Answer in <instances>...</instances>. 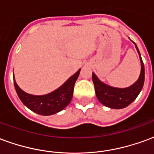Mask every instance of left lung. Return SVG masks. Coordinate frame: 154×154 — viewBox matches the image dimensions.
Listing matches in <instances>:
<instances>
[{"label": "left lung", "instance_id": "obj_1", "mask_svg": "<svg viewBox=\"0 0 154 154\" xmlns=\"http://www.w3.org/2000/svg\"><path fill=\"white\" fill-rule=\"evenodd\" d=\"M133 43L135 45L141 63V72L139 77L133 85L125 88L110 87L101 82L97 75L92 72V81L95 86V91L97 99L105 106L116 110L123 109L132 103L142 90L144 82V65L139 48L134 42Z\"/></svg>", "mask_w": 154, "mask_h": 154}]
</instances>
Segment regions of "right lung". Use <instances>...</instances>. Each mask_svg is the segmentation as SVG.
I'll list each match as a JSON object with an SVG mask.
<instances>
[{
    "mask_svg": "<svg viewBox=\"0 0 154 154\" xmlns=\"http://www.w3.org/2000/svg\"><path fill=\"white\" fill-rule=\"evenodd\" d=\"M80 71L81 69H79L57 89L42 96L26 93L17 85L13 74L15 91L22 103L33 112L41 116L54 115L63 110L71 102L73 95L74 85L79 76Z\"/></svg>",
    "mask_w": 154,
    "mask_h": 154,
    "instance_id": "add662e5",
    "label": "right lung"
}]
</instances>
